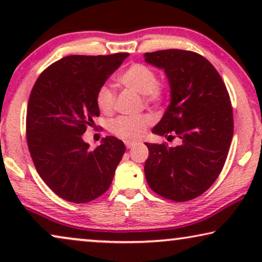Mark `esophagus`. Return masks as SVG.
Segmentation results:
<instances>
[{
	"label": "esophagus",
	"instance_id": "1",
	"mask_svg": "<svg viewBox=\"0 0 262 262\" xmlns=\"http://www.w3.org/2000/svg\"><path fill=\"white\" fill-rule=\"evenodd\" d=\"M125 145H126L127 149H131L132 146H135V143H132V142H125Z\"/></svg>",
	"mask_w": 262,
	"mask_h": 262
}]
</instances>
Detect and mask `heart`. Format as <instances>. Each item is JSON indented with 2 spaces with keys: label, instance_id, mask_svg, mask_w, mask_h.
<instances>
[{
  "label": "heart",
  "instance_id": "b5f03b06",
  "mask_svg": "<svg viewBox=\"0 0 262 262\" xmlns=\"http://www.w3.org/2000/svg\"><path fill=\"white\" fill-rule=\"evenodd\" d=\"M124 87L143 95L146 105H157L163 100V89L159 84L155 71L144 64H132L119 77ZM96 105L102 113L110 114L116 106V93L108 85H102L96 93ZM152 123V117L143 114L139 117H119L110 125V130L125 141H137L145 134Z\"/></svg>",
  "mask_w": 262,
  "mask_h": 262
}]
</instances>
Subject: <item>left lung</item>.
Returning <instances> with one entry per match:
<instances>
[{"label":"left lung","instance_id":"left-lung-1","mask_svg":"<svg viewBox=\"0 0 262 262\" xmlns=\"http://www.w3.org/2000/svg\"><path fill=\"white\" fill-rule=\"evenodd\" d=\"M144 58L164 70L170 87V103L152 134L181 139L178 146L145 143L146 181L163 198L187 202L223 169L234 134L230 98L218 71L198 53L170 49Z\"/></svg>","mask_w":262,"mask_h":262}]
</instances>
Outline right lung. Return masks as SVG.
Wrapping results in <instances>:
<instances>
[{"mask_svg":"<svg viewBox=\"0 0 262 262\" xmlns=\"http://www.w3.org/2000/svg\"><path fill=\"white\" fill-rule=\"evenodd\" d=\"M128 53L64 57L35 81L27 106L31 157L46 185L64 200L84 204L103 194L125 152L107 136L94 150L82 139L100 116L96 93Z\"/></svg>","mask_w":262,"mask_h":262,"instance_id":"add662e5","label":"right lung"}]
</instances>
